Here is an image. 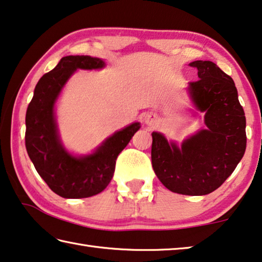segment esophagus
<instances>
[{"mask_svg": "<svg viewBox=\"0 0 262 262\" xmlns=\"http://www.w3.org/2000/svg\"><path fill=\"white\" fill-rule=\"evenodd\" d=\"M147 122H148V123H150V120H149V119H147Z\"/></svg>", "mask_w": 262, "mask_h": 262, "instance_id": "obj_1", "label": "esophagus"}]
</instances>
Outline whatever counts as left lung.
<instances>
[{
    "mask_svg": "<svg viewBox=\"0 0 262 262\" xmlns=\"http://www.w3.org/2000/svg\"><path fill=\"white\" fill-rule=\"evenodd\" d=\"M199 79L189 82V94L201 112L202 129L179 149L152 133L151 162L158 179L171 192L206 195L228 179L246 149V119L233 79L211 61H194Z\"/></svg>",
    "mask_w": 262,
    "mask_h": 262,
    "instance_id": "1",
    "label": "left lung"
}]
</instances>
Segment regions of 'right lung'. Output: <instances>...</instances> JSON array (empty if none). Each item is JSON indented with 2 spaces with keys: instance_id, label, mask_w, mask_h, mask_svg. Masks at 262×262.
Wrapping results in <instances>:
<instances>
[{
  "instance_id": "add662e5",
  "label": "right lung",
  "mask_w": 262,
  "mask_h": 262,
  "mask_svg": "<svg viewBox=\"0 0 262 262\" xmlns=\"http://www.w3.org/2000/svg\"><path fill=\"white\" fill-rule=\"evenodd\" d=\"M103 60L69 55L39 79L26 111L25 147L39 176L53 192L66 199L94 196L107 187L118 155L129 143L140 123L135 122L108 137L92 155L76 158L62 147L57 136L54 103L75 70L98 69Z\"/></svg>"
}]
</instances>
